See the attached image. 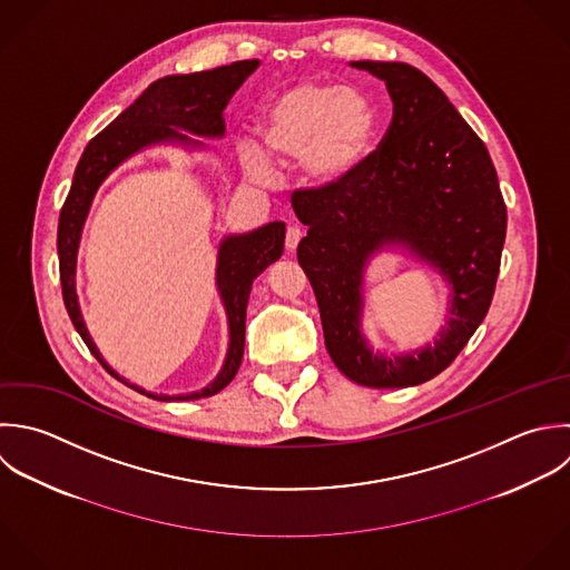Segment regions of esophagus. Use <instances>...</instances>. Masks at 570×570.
Wrapping results in <instances>:
<instances>
[{"label": "esophagus", "instance_id": "esophagus-1", "mask_svg": "<svg viewBox=\"0 0 570 570\" xmlns=\"http://www.w3.org/2000/svg\"><path fill=\"white\" fill-rule=\"evenodd\" d=\"M299 239H302V230L297 228V226H288V230H286V250L288 253H293L295 248H297V244H299Z\"/></svg>", "mask_w": 570, "mask_h": 570}]
</instances>
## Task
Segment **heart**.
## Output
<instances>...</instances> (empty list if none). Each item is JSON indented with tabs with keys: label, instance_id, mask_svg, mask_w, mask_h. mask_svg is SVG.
Returning a JSON list of instances; mask_svg holds the SVG:
<instances>
[{
	"label": "heart",
	"instance_id": "heart-1",
	"mask_svg": "<svg viewBox=\"0 0 570 570\" xmlns=\"http://www.w3.org/2000/svg\"><path fill=\"white\" fill-rule=\"evenodd\" d=\"M377 135V110L366 92L335 81L306 79L277 92L259 112L257 139L237 141L246 175L266 179L271 165L299 161L315 188L346 184L371 155Z\"/></svg>",
	"mask_w": 570,
	"mask_h": 570
}]
</instances>
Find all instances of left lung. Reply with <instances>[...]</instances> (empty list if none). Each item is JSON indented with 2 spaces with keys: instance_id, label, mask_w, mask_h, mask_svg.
Segmentation results:
<instances>
[{
  "instance_id": "left-lung-1",
  "label": "left lung",
  "mask_w": 570,
  "mask_h": 570,
  "mask_svg": "<svg viewBox=\"0 0 570 570\" xmlns=\"http://www.w3.org/2000/svg\"><path fill=\"white\" fill-rule=\"evenodd\" d=\"M351 66L386 83L393 121L346 184L293 193V210L308 226L297 262L317 297L335 366L371 389L417 386L460 355L489 313L507 206L484 141L442 88L402 61ZM386 247L406 249L450 284V320L436 344L391 358L361 331L363 275Z\"/></svg>"
}]
</instances>
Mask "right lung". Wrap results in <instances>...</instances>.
<instances>
[{
	"mask_svg": "<svg viewBox=\"0 0 570 570\" xmlns=\"http://www.w3.org/2000/svg\"><path fill=\"white\" fill-rule=\"evenodd\" d=\"M257 66H259V59H244V61H235L230 66H219L213 70H202L190 75H168L153 81L126 110H121L99 135H95L88 141L75 168L70 193L59 213V228H57L59 279H61L63 304L72 326L81 335L88 351L99 360V364L112 377L135 389L137 393L159 402H175V400L184 402V400L210 397L230 384L244 355L246 306H248L253 279L282 257L286 224L271 222L257 230H250L244 235H228L219 242L215 284L228 320V351L217 377L202 391L186 393V395L148 393L141 386H135L121 375H117L97 351L83 324L77 288H75L77 250H79L81 230H83L97 188L128 157L141 153L144 148L161 146V144L181 146L186 150H204L206 144L190 138L191 134L196 137L222 139L226 132L224 108L230 101L233 92L244 83V79ZM186 131L191 134L186 136Z\"/></svg>",
	"mask_w": 570,
	"mask_h": 570,
	"instance_id": "obj_1",
	"label": "right lung"
}]
</instances>
